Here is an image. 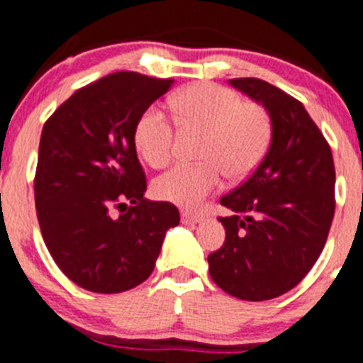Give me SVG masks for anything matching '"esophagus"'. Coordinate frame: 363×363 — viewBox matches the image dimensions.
<instances>
[{"label":"esophagus","mask_w":363,"mask_h":363,"mask_svg":"<svg viewBox=\"0 0 363 363\" xmlns=\"http://www.w3.org/2000/svg\"><path fill=\"white\" fill-rule=\"evenodd\" d=\"M202 218H204V215H202V213L188 211V209L181 211V222L184 223V225H193V223H199Z\"/></svg>","instance_id":"esophagus-1"}]
</instances>
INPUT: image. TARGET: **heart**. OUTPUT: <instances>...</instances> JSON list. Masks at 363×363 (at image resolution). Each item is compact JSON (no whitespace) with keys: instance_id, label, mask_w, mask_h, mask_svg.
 Here are the masks:
<instances>
[{"instance_id":"1","label":"heart","mask_w":363,"mask_h":363,"mask_svg":"<svg viewBox=\"0 0 363 363\" xmlns=\"http://www.w3.org/2000/svg\"><path fill=\"white\" fill-rule=\"evenodd\" d=\"M170 107L182 130L204 132L195 164H177L154 182L155 197L182 208H197L222 186L247 177L262 162L272 140V121L262 105L243 101L236 91L216 84H195L175 96ZM134 145L152 168H162L174 155L175 130L157 107L140 116Z\"/></svg>"}]
</instances>
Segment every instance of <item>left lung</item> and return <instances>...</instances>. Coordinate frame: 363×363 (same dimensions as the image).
<instances>
[{
	"instance_id": "8db88e82",
	"label": "left lung",
	"mask_w": 363,
	"mask_h": 363,
	"mask_svg": "<svg viewBox=\"0 0 363 363\" xmlns=\"http://www.w3.org/2000/svg\"><path fill=\"white\" fill-rule=\"evenodd\" d=\"M265 107L272 121L269 152L249 179L220 199L225 242L208 256L209 276L243 301H269L310 272L335 215L330 145L304 105L259 79L229 80Z\"/></svg>"
}]
</instances>
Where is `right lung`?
<instances>
[{
  "instance_id": "1",
  "label": "right lung",
  "mask_w": 363,
  "mask_h": 363,
  "mask_svg": "<svg viewBox=\"0 0 363 363\" xmlns=\"http://www.w3.org/2000/svg\"><path fill=\"white\" fill-rule=\"evenodd\" d=\"M172 86V79L118 71L71 94L43 127L35 172L40 233L59 269L89 292L118 294L143 283L166 231L179 225L174 204L143 197L147 179L134 145L140 116Z\"/></svg>"
}]
</instances>
